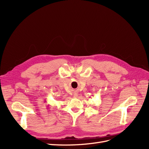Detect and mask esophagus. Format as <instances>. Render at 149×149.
Wrapping results in <instances>:
<instances>
[{
	"label": "esophagus",
	"instance_id": "esophagus-1",
	"mask_svg": "<svg viewBox=\"0 0 149 149\" xmlns=\"http://www.w3.org/2000/svg\"><path fill=\"white\" fill-rule=\"evenodd\" d=\"M78 92H76V91H74V93H73V97H78Z\"/></svg>",
	"mask_w": 149,
	"mask_h": 149
}]
</instances>
